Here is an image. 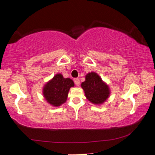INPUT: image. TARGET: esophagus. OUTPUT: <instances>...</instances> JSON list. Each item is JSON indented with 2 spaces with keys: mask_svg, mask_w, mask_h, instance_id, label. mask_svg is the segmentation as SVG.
<instances>
[{
  "mask_svg": "<svg viewBox=\"0 0 155 155\" xmlns=\"http://www.w3.org/2000/svg\"><path fill=\"white\" fill-rule=\"evenodd\" d=\"M74 83H75V85H77V86H79V85H80V81H79V79H78V78H75V79H74Z\"/></svg>",
  "mask_w": 155,
  "mask_h": 155,
  "instance_id": "34e87169",
  "label": "esophagus"
}]
</instances>
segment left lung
I'll return each mask as SVG.
<instances>
[{
	"mask_svg": "<svg viewBox=\"0 0 155 155\" xmlns=\"http://www.w3.org/2000/svg\"><path fill=\"white\" fill-rule=\"evenodd\" d=\"M86 98L94 104H101L107 101L110 94L109 86L97 73L90 72L85 76V81L81 83Z\"/></svg>",
	"mask_w": 155,
	"mask_h": 155,
	"instance_id": "obj_1",
	"label": "left lung"
}]
</instances>
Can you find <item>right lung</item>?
Here are the masks:
<instances>
[{
  "label": "right lung",
  "instance_id": "add662e5",
  "mask_svg": "<svg viewBox=\"0 0 155 155\" xmlns=\"http://www.w3.org/2000/svg\"><path fill=\"white\" fill-rule=\"evenodd\" d=\"M74 86L71 78H65L62 74H57L44 86L43 95L49 104L59 107L65 103L70 87Z\"/></svg>",
  "mask_w": 155,
  "mask_h": 155
}]
</instances>
